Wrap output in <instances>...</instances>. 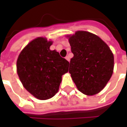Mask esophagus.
Returning <instances> with one entry per match:
<instances>
[{"instance_id": "34e87169", "label": "esophagus", "mask_w": 127, "mask_h": 127, "mask_svg": "<svg viewBox=\"0 0 127 127\" xmlns=\"http://www.w3.org/2000/svg\"><path fill=\"white\" fill-rule=\"evenodd\" d=\"M65 59H66V60H67L68 61L70 62V58H69V57H68V56H66V57H65Z\"/></svg>"}]
</instances>
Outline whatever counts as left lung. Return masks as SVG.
I'll return each mask as SVG.
<instances>
[{
	"mask_svg": "<svg viewBox=\"0 0 127 127\" xmlns=\"http://www.w3.org/2000/svg\"><path fill=\"white\" fill-rule=\"evenodd\" d=\"M74 57L69 73L78 90L94 95L104 88L113 72L114 56L110 48L96 35L77 31L67 35Z\"/></svg>",
	"mask_w": 127,
	"mask_h": 127,
	"instance_id": "obj_1",
	"label": "left lung"
}]
</instances>
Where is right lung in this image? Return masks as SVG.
I'll list each match as a JSON object with an SVG mask.
<instances>
[{
    "instance_id": "obj_1",
    "label": "right lung",
    "mask_w": 127,
    "mask_h": 127,
    "mask_svg": "<svg viewBox=\"0 0 127 127\" xmlns=\"http://www.w3.org/2000/svg\"><path fill=\"white\" fill-rule=\"evenodd\" d=\"M52 44L46 37H37L22 50L17 59V73L23 86L40 100L58 92L62 76L68 71L69 63L56 50L50 49Z\"/></svg>"
}]
</instances>
